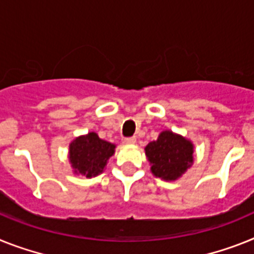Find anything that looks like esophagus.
<instances>
[{
  "instance_id": "esophagus-1",
  "label": "esophagus",
  "mask_w": 254,
  "mask_h": 254,
  "mask_svg": "<svg viewBox=\"0 0 254 254\" xmlns=\"http://www.w3.org/2000/svg\"><path fill=\"white\" fill-rule=\"evenodd\" d=\"M124 142H125V144H129V146H131V144H135V142H137V138H134V137L125 138V140H124Z\"/></svg>"
}]
</instances>
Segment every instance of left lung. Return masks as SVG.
Instances as JSON below:
<instances>
[{
	"instance_id": "obj_1",
	"label": "left lung",
	"mask_w": 254,
	"mask_h": 254,
	"mask_svg": "<svg viewBox=\"0 0 254 254\" xmlns=\"http://www.w3.org/2000/svg\"><path fill=\"white\" fill-rule=\"evenodd\" d=\"M193 143L172 130H163L144 147L151 173L164 181H177L193 164Z\"/></svg>"
}]
</instances>
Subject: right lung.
<instances>
[{
  "label": "right lung",
  "instance_id": "right-lung-1",
  "mask_svg": "<svg viewBox=\"0 0 254 254\" xmlns=\"http://www.w3.org/2000/svg\"><path fill=\"white\" fill-rule=\"evenodd\" d=\"M116 144L103 140L94 131L76 137L69 143L68 160L74 174L86 178L99 176L107 167L108 160L115 155Z\"/></svg>",
  "mask_w": 254,
  "mask_h": 254
}]
</instances>
